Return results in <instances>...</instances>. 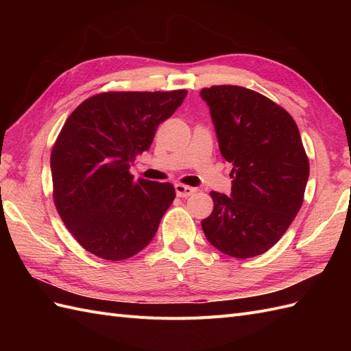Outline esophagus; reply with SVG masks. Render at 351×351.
<instances>
[{"instance_id": "1", "label": "esophagus", "mask_w": 351, "mask_h": 351, "mask_svg": "<svg viewBox=\"0 0 351 351\" xmlns=\"http://www.w3.org/2000/svg\"><path fill=\"white\" fill-rule=\"evenodd\" d=\"M176 192L178 197H187L190 195H193L196 192L195 187L184 186V184H176Z\"/></svg>"}]
</instances>
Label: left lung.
Listing matches in <instances>:
<instances>
[{
	"label": "left lung",
	"mask_w": 351,
	"mask_h": 351,
	"mask_svg": "<svg viewBox=\"0 0 351 351\" xmlns=\"http://www.w3.org/2000/svg\"><path fill=\"white\" fill-rule=\"evenodd\" d=\"M231 169V195L210 192L212 214L202 221L212 246L247 259L269 250L300 210L309 159L293 117L247 88L221 84L200 90Z\"/></svg>",
	"instance_id": "1"
}]
</instances>
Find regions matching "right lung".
Wrapping results in <instances>:
<instances>
[{
	"label": "right lung",
	"instance_id": "1",
	"mask_svg": "<svg viewBox=\"0 0 351 351\" xmlns=\"http://www.w3.org/2000/svg\"><path fill=\"white\" fill-rule=\"evenodd\" d=\"M186 95L104 92L83 101L62 125L51 152L52 196L73 237L95 256L124 261L154 239L176 190L134 180L130 165Z\"/></svg>",
	"mask_w": 351,
	"mask_h": 351
}]
</instances>
